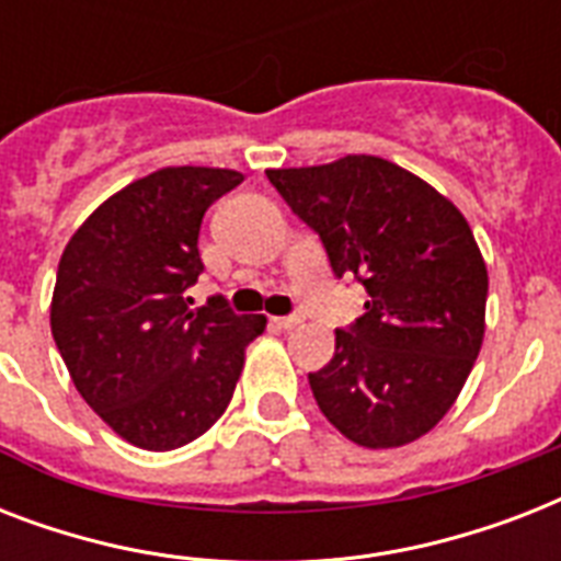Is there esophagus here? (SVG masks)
<instances>
[{"mask_svg":"<svg viewBox=\"0 0 561 561\" xmlns=\"http://www.w3.org/2000/svg\"><path fill=\"white\" fill-rule=\"evenodd\" d=\"M302 323V320H299V317H273V325H276V329H294V325H299Z\"/></svg>","mask_w":561,"mask_h":561,"instance_id":"34e87169","label":"esophagus"}]
</instances>
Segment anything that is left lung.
Returning a JSON list of instances; mask_svg holds the SVG:
<instances>
[{
  "label": "left lung",
  "mask_w": 561,
  "mask_h": 561,
  "mask_svg": "<svg viewBox=\"0 0 561 561\" xmlns=\"http://www.w3.org/2000/svg\"><path fill=\"white\" fill-rule=\"evenodd\" d=\"M267 180L320 236L334 276L369 294L364 314L334 332V358L308 373L323 416L364 448L413 443L457 401L483 343L489 276L469 220L367 153Z\"/></svg>",
  "instance_id": "left-lung-1"
}]
</instances>
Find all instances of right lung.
<instances>
[{"instance_id": "obj_1", "label": "right lung", "mask_w": 561, "mask_h": 561, "mask_svg": "<svg viewBox=\"0 0 561 561\" xmlns=\"http://www.w3.org/2000/svg\"><path fill=\"white\" fill-rule=\"evenodd\" d=\"M244 174L180 165L101 203L57 264L51 334L83 401L136 448L171 451L227 410L262 314L224 297L192 308L197 236L211 203Z\"/></svg>"}]
</instances>
